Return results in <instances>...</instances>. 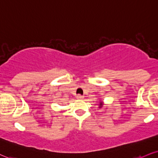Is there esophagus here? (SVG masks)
<instances>
[{
	"label": "esophagus",
	"instance_id": "34e87169",
	"mask_svg": "<svg viewBox=\"0 0 158 158\" xmlns=\"http://www.w3.org/2000/svg\"><path fill=\"white\" fill-rule=\"evenodd\" d=\"M77 98H78V99H82L83 96L79 94V95H77Z\"/></svg>",
	"mask_w": 158,
	"mask_h": 158
}]
</instances>
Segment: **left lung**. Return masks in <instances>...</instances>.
<instances>
[{
	"label": "left lung",
	"instance_id": "obj_1",
	"mask_svg": "<svg viewBox=\"0 0 158 158\" xmlns=\"http://www.w3.org/2000/svg\"><path fill=\"white\" fill-rule=\"evenodd\" d=\"M102 106H103V102H100V104H99V108L102 107Z\"/></svg>",
	"mask_w": 158,
	"mask_h": 158
}]
</instances>
